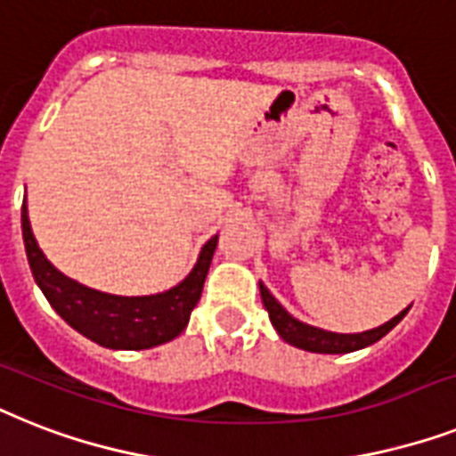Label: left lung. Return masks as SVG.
I'll list each match as a JSON object with an SVG mask.
<instances>
[{
	"instance_id": "left-lung-1",
	"label": "left lung",
	"mask_w": 456,
	"mask_h": 456,
	"mask_svg": "<svg viewBox=\"0 0 456 456\" xmlns=\"http://www.w3.org/2000/svg\"><path fill=\"white\" fill-rule=\"evenodd\" d=\"M260 295H262V305L269 312V321L276 328V332L281 335V339H286L288 344L292 346H297V349L312 351V354H351V351L365 349L370 344L379 342L387 332H391L395 325L401 323L405 314L410 312L408 309H403L398 316H394L391 321H387L379 328H372V330L365 332H354V335H346V332H332V330H323V328H316V325H309L305 321H299L292 314H288L283 309L279 299L273 297L272 292L266 290V286L260 281Z\"/></svg>"
}]
</instances>
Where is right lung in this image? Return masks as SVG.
I'll return each mask as SVG.
<instances>
[{
    "mask_svg": "<svg viewBox=\"0 0 456 456\" xmlns=\"http://www.w3.org/2000/svg\"><path fill=\"white\" fill-rule=\"evenodd\" d=\"M20 224H23L29 269H32L37 286L42 288L44 297L48 299V305L53 306L58 316L72 325L74 330L107 349L140 351L175 339L187 328L191 309L201 299L203 281L208 276L210 260L217 246V234L206 240L191 272L170 290L124 297V295H110V292L81 286L79 281L58 272L46 260V255L42 253V248L32 234L28 203H23Z\"/></svg>",
    "mask_w": 456,
    "mask_h": 456,
    "instance_id": "obj_1",
    "label": "right lung"
}]
</instances>
